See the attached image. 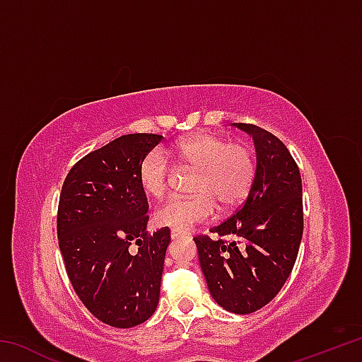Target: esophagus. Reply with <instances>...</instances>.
Listing matches in <instances>:
<instances>
[{
	"mask_svg": "<svg viewBox=\"0 0 362 362\" xmlns=\"http://www.w3.org/2000/svg\"><path fill=\"white\" fill-rule=\"evenodd\" d=\"M183 236V233L180 231V230H170V238H173V240H179V238H182Z\"/></svg>",
	"mask_w": 362,
	"mask_h": 362,
	"instance_id": "esophagus-1",
	"label": "esophagus"
}]
</instances>
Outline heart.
<instances>
[{
  "mask_svg": "<svg viewBox=\"0 0 362 362\" xmlns=\"http://www.w3.org/2000/svg\"><path fill=\"white\" fill-rule=\"evenodd\" d=\"M183 169L196 170L193 198H170L155 211L158 225L185 231L194 223L207 222L222 209H231L246 199L254 183L255 163L244 142L228 140L209 132H198L180 139L168 150ZM173 177L168 156L153 150L140 164V187L151 198L168 192Z\"/></svg>",
  "mask_w": 362,
  "mask_h": 362,
  "instance_id": "1",
  "label": "heart"
}]
</instances>
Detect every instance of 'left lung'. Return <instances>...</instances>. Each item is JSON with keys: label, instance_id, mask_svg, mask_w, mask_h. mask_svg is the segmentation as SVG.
<instances>
[{"label": "left lung", "instance_id": "obj_1", "mask_svg": "<svg viewBox=\"0 0 362 362\" xmlns=\"http://www.w3.org/2000/svg\"><path fill=\"white\" fill-rule=\"evenodd\" d=\"M255 146V175L244 204L209 236L194 238L212 298L249 315L278 296L296 263L303 235L302 177L287 146L272 132L233 122ZM233 240L226 243L222 237Z\"/></svg>", "mask_w": 362, "mask_h": 362}]
</instances>
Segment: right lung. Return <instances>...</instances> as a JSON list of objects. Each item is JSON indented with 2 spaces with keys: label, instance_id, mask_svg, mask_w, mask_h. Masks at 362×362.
I'll return each mask as SVG.
<instances>
[{
  "label": "right lung",
  "instance_id": "1",
  "mask_svg": "<svg viewBox=\"0 0 362 362\" xmlns=\"http://www.w3.org/2000/svg\"><path fill=\"white\" fill-rule=\"evenodd\" d=\"M161 140L156 134L115 139L79 159L60 193L57 236L66 274L86 308L113 327L145 322L159 302L170 230L146 231L139 170Z\"/></svg>",
  "mask_w": 362,
  "mask_h": 362
}]
</instances>
